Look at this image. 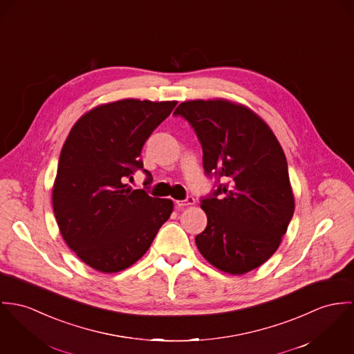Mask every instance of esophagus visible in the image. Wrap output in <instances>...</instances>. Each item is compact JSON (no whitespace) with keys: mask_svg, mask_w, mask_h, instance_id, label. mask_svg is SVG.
<instances>
[{"mask_svg":"<svg viewBox=\"0 0 354 354\" xmlns=\"http://www.w3.org/2000/svg\"><path fill=\"white\" fill-rule=\"evenodd\" d=\"M196 203V199H194V196H187L186 199H183V201H176V205L179 206V207H183V206H192V205H194Z\"/></svg>","mask_w":354,"mask_h":354,"instance_id":"1","label":"esophagus"}]
</instances>
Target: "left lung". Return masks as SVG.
<instances>
[{"label": "left lung", "instance_id": "8db88e82", "mask_svg": "<svg viewBox=\"0 0 354 354\" xmlns=\"http://www.w3.org/2000/svg\"><path fill=\"white\" fill-rule=\"evenodd\" d=\"M174 114L194 127L203 169L217 179L201 201L207 225L196 237L199 252L228 274L259 268L277 251L295 212L274 133L254 111L224 99L183 102Z\"/></svg>", "mask_w": 354, "mask_h": 354}]
</instances>
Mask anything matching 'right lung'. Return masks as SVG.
Instances as JSON below:
<instances>
[{"mask_svg": "<svg viewBox=\"0 0 354 354\" xmlns=\"http://www.w3.org/2000/svg\"><path fill=\"white\" fill-rule=\"evenodd\" d=\"M178 102L123 99L97 106L72 127L58 161L53 209L59 232L80 259L102 273L136 263L169 218L174 202L133 190L141 151Z\"/></svg>", "mask_w": 354, "mask_h": 354, "instance_id": "add662e5", "label": "right lung"}]
</instances>
